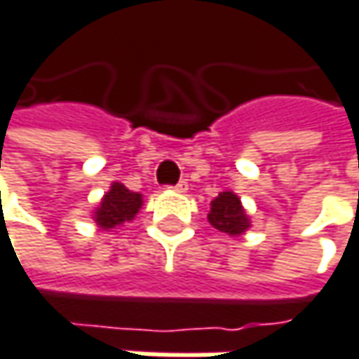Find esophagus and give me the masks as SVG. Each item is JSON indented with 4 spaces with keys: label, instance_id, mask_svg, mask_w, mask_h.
<instances>
[{
    "label": "esophagus",
    "instance_id": "esophagus-1",
    "mask_svg": "<svg viewBox=\"0 0 359 359\" xmlns=\"http://www.w3.org/2000/svg\"><path fill=\"white\" fill-rule=\"evenodd\" d=\"M171 190H173V192H180V194H184V192L188 190V182H186V180H182L180 184L171 186Z\"/></svg>",
    "mask_w": 359,
    "mask_h": 359
}]
</instances>
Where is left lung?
<instances>
[{
    "instance_id": "left-lung-1",
    "label": "left lung",
    "mask_w": 359,
    "mask_h": 359,
    "mask_svg": "<svg viewBox=\"0 0 359 359\" xmlns=\"http://www.w3.org/2000/svg\"><path fill=\"white\" fill-rule=\"evenodd\" d=\"M208 223L215 229L229 233V236H242L250 227V219L242 206V201L233 192H221L215 201L210 202Z\"/></svg>"
}]
</instances>
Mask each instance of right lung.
<instances>
[{"mask_svg": "<svg viewBox=\"0 0 359 359\" xmlns=\"http://www.w3.org/2000/svg\"><path fill=\"white\" fill-rule=\"evenodd\" d=\"M140 206H142V194L128 190L119 182H113L109 192H105L103 201L97 206L93 219L101 229L111 231L117 225L132 221L138 215Z\"/></svg>", "mask_w": 359, "mask_h": 359, "instance_id": "right-lung-1", "label": "right lung"}]
</instances>
